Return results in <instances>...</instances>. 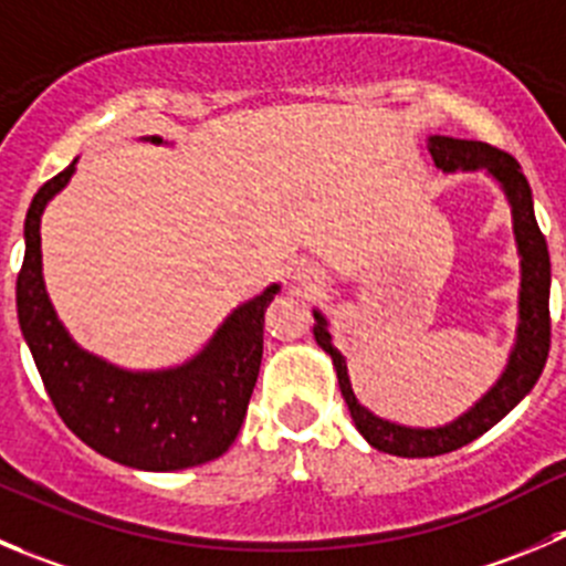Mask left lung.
<instances>
[{
    "mask_svg": "<svg viewBox=\"0 0 566 566\" xmlns=\"http://www.w3.org/2000/svg\"><path fill=\"white\" fill-rule=\"evenodd\" d=\"M428 149L439 169H486L503 186L505 197L511 202V213H514V235L522 255L520 333H516V347L511 353L509 369L470 413L455 419L453 424H444V428L419 430L378 419L355 400L353 386H349L347 378V364H344L342 353L333 347L325 319L314 311L316 344L325 353H331L338 386H342V395L347 400L349 413H353L355 428L360 430V436L375 450L402 455V459H428V455L453 453V450L464 448L472 439L486 433L489 428H494L522 397L534 389L547 364V353H551V252H547L545 233L536 224L528 177L522 175L520 164L509 153L486 142L433 136Z\"/></svg>",
    "mask_w": 566,
    "mask_h": 566,
    "instance_id": "1",
    "label": "left lung"
}]
</instances>
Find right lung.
Segmentation results:
<instances>
[{
    "instance_id": "right-lung-1",
    "label": "right lung",
    "mask_w": 566,
    "mask_h": 566,
    "mask_svg": "<svg viewBox=\"0 0 566 566\" xmlns=\"http://www.w3.org/2000/svg\"><path fill=\"white\" fill-rule=\"evenodd\" d=\"M72 171L74 164L32 197L15 280L21 333L57 417L91 450L136 470L171 472L219 459L244 422L261 369L263 311L277 286L241 305L186 367L153 375L107 367L69 338L41 277V213Z\"/></svg>"
}]
</instances>
